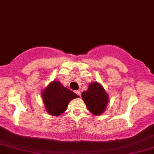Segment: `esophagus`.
I'll list each match as a JSON object with an SVG mask.
<instances>
[{"label":"esophagus","instance_id":"1","mask_svg":"<svg viewBox=\"0 0 154 154\" xmlns=\"http://www.w3.org/2000/svg\"><path fill=\"white\" fill-rule=\"evenodd\" d=\"M75 94H76L78 95V96H81V93L80 91H75Z\"/></svg>","mask_w":154,"mask_h":154}]
</instances>
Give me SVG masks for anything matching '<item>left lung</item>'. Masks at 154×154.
<instances>
[{
    "label": "left lung",
    "instance_id": "8db88e82",
    "mask_svg": "<svg viewBox=\"0 0 154 154\" xmlns=\"http://www.w3.org/2000/svg\"><path fill=\"white\" fill-rule=\"evenodd\" d=\"M81 96L88 109L96 116L103 113L109 102V95L97 82L91 83L88 90L83 91Z\"/></svg>",
    "mask_w": 154,
    "mask_h": 154
}]
</instances>
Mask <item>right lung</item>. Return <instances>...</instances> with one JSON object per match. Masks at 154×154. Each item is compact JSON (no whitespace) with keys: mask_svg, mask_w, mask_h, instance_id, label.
I'll return each instance as SVG.
<instances>
[{"mask_svg":"<svg viewBox=\"0 0 154 154\" xmlns=\"http://www.w3.org/2000/svg\"><path fill=\"white\" fill-rule=\"evenodd\" d=\"M45 109L51 116H60L66 111L70 100L79 98L75 93L63 86L59 81H53L41 94Z\"/></svg>","mask_w":154,"mask_h":154,"instance_id":"add662e5","label":"right lung"}]
</instances>
